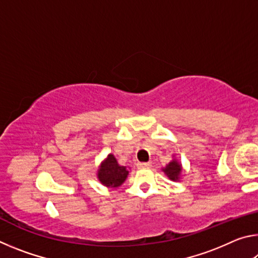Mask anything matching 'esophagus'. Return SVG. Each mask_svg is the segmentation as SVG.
I'll list each match as a JSON object with an SVG mask.
<instances>
[{"instance_id": "esophagus-1", "label": "esophagus", "mask_w": 258, "mask_h": 258, "mask_svg": "<svg viewBox=\"0 0 258 258\" xmlns=\"http://www.w3.org/2000/svg\"><path fill=\"white\" fill-rule=\"evenodd\" d=\"M138 167L141 168V169L150 168V167H151V163H139V164H138Z\"/></svg>"}]
</instances>
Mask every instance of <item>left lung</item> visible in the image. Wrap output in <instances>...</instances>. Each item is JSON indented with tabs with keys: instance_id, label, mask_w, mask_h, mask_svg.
I'll list each match as a JSON object with an SVG mask.
<instances>
[{
	"instance_id": "1",
	"label": "left lung",
	"mask_w": 258,
	"mask_h": 258,
	"mask_svg": "<svg viewBox=\"0 0 258 258\" xmlns=\"http://www.w3.org/2000/svg\"><path fill=\"white\" fill-rule=\"evenodd\" d=\"M163 172L167 175L169 180L178 181L182 173V165L181 163H178L176 159H173L171 163H168L163 168Z\"/></svg>"
}]
</instances>
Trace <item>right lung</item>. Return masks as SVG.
I'll return each instance as SVG.
<instances>
[{"instance_id": "add662e5", "label": "right lung", "mask_w": 258, "mask_h": 258, "mask_svg": "<svg viewBox=\"0 0 258 258\" xmlns=\"http://www.w3.org/2000/svg\"><path fill=\"white\" fill-rule=\"evenodd\" d=\"M128 175V168L120 166L113 155H108L98 169V178L108 187H118Z\"/></svg>"}]
</instances>
